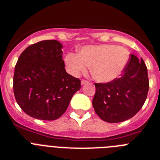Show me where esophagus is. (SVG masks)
<instances>
[{
  "mask_svg": "<svg viewBox=\"0 0 160 160\" xmlns=\"http://www.w3.org/2000/svg\"><path fill=\"white\" fill-rule=\"evenodd\" d=\"M89 83V82L88 81V80H81V85H84V84H86V83Z\"/></svg>",
  "mask_w": 160,
  "mask_h": 160,
  "instance_id": "esophagus-1",
  "label": "esophagus"
}]
</instances>
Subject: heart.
<instances>
[{
	"label": "heart",
	"mask_w": 160,
	"mask_h": 160,
	"mask_svg": "<svg viewBox=\"0 0 160 160\" xmlns=\"http://www.w3.org/2000/svg\"><path fill=\"white\" fill-rule=\"evenodd\" d=\"M129 57V52L125 47L102 44L83 46L79 54L67 53L64 60L72 76L86 72L90 66V72L97 81L109 83L122 75Z\"/></svg>",
	"instance_id": "obj_1"
}]
</instances>
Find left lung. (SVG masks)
<instances>
[{
	"instance_id": "obj_1",
	"label": "left lung",
	"mask_w": 160,
	"mask_h": 160,
	"mask_svg": "<svg viewBox=\"0 0 160 160\" xmlns=\"http://www.w3.org/2000/svg\"><path fill=\"white\" fill-rule=\"evenodd\" d=\"M93 107L104 122L118 123L133 117L142 108L149 88L148 72L142 59L131 54L122 77L107 83H94Z\"/></svg>"
}]
</instances>
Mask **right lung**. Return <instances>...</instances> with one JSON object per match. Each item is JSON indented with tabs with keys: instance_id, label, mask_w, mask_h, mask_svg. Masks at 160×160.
I'll return each instance as SVG.
<instances>
[{
	"instance_id": "1",
	"label": "right lung",
	"mask_w": 160,
	"mask_h": 160,
	"mask_svg": "<svg viewBox=\"0 0 160 160\" xmlns=\"http://www.w3.org/2000/svg\"><path fill=\"white\" fill-rule=\"evenodd\" d=\"M62 49L56 40H44L27 47L18 59L14 97L22 111L34 118H59L80 89V80L65 70Z\"/></svg>"
}]
</instances>
